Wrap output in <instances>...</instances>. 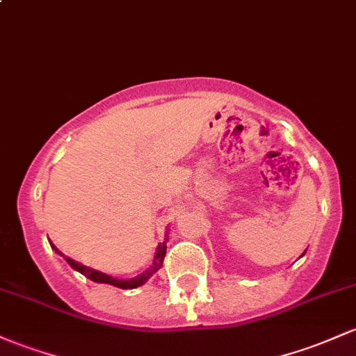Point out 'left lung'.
I'll return each instance as SVG.
<instances>
[{
    "mask_svg": "<svg viewBox=\"0 0 356 356\" xmlns=\"http://www.w3.org/2000/svg\"><path fill=\"white\" fill-rule=\"evenodd\" d=\"M302 255H304V253H302Z\"/></svg>",
    "mask_w": 356,
    "mask_h": 356,
    "instance_id": "8db88e82",
    "label": "left lung"
}]
</instances>
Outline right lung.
Listing matches in <instances>:
<instances>
[{
    "instance_id": "obj_1",
    "label": "right lung",
    "mask_w": 356,
    "mask_h": 356,
    "mask_svg": "<svg viewBox=\"0 0 356 356\" xmlns=\"http://www.w3.org/2000/svg\"><path fill=\"white\" fill-rule=\"evenodd\" d=\"M50 247L56 250L58 255L64 257V259L67 260V264L70 265V267L74 268V270L81 272V273H83V275L88 277V279H91L92 282H97V284H109V286H115V287H120V289H135V287L143 286V284H145L147 280L150 279V277L154 275V273L157 272L160 267H162L163 259H165V250H167V245H165V243H160L159 247H157V253H155L154 265H152V267L148 268L147 272L140 273L138 277H135V279H127V280H123V279H115V277L106 275V273H103V272H99V270H95V268H89V267H86V265L79 264V261L69 259V257H65L64 253L60 252V250H57L56 245L50 243Z\"/></svg>"
}]
</instances>
